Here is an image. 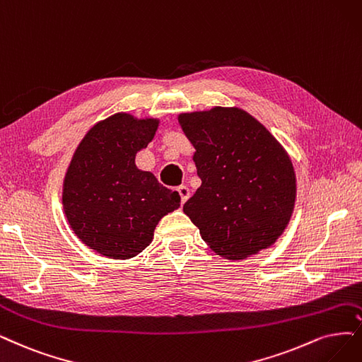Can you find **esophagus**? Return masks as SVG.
I'll use <instances>...</instances> for the list:
<instances>
[{
    "label": "esophagus",
    "mask_w": 362,
    "mask_h": 362,
    "mask_svg": "<svg viewBox=\"0 0 362 362\" xmlns=\"http://www.w3.org/2000/svg\"><path fill=\"white\" fill-rule=\"evenodd\" d=\"M177 192H179V195H180V202H182V203H185L186 199L189 198V188H188V186H185V185L179 186Z\"/></svg>",
    "instance_id": "obj_1"
}]
</instances>
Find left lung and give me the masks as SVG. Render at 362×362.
I'll list each match as a JSON object with an SVG mask.
<instances>
[{
    "instance_id": "left-lung-1",
    "label": "left lung",
    "mask_w": 362,
    "mask_h": 362,
    "mask_svg": "<svg viewBox=\"0 0 362 362\" xmlns=\"http://www.w3.org/2000/svg\"><path fill=\"white\" fill-rule=\"evenodd\" d=\"M202 186L183 211L218 255L243 259L272 246L296 203V173L284 147L255 117L215 107L183 113Z\"/></svg>"
}]
</instances>
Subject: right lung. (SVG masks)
<instances>
[{"label":"right lung","mask_w":362,"mask_h":362,"mask_svg":"<svg viewBox=\"0 0 362 362\" xmlns=\"http://www.w3.org/2000/svg\"><path fill=\"white\" fill-rule=\"evenodd\" d=\"M156 119L116 113L80 141L64 179L65 216L82 242L113 259H129L149 246L155 226L180 206V195L136 167V153L152 141Z\"/></svg>","instance_id":"1"}]
</instances>
